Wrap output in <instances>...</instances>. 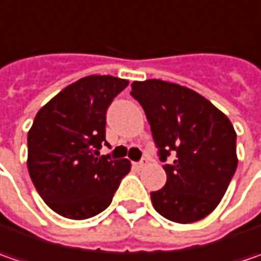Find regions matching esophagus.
Segmentation results:
<instances>
[{
	"instance_id": "esophagus-1",
	"label": "esophagus",
	"mask_w": 261,
	"mask_h": 261,
	"mask_svg": "<svg viewBox=\"0 0 261 261\" xmlns=\"http://www.w3.org/2000/svg\"><path fill=\"white\" fill-rule=\"evenodd\" d=\"M146 163H148V161H146L145 158H142L141 161H138V163H135V167H138V168H142V167L146 166Z\"/></svg>"
}]
</instances>
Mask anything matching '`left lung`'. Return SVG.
<instances>
[{"mask_svg": "<svg viewBox=\"0 0 261 261\" xmlns=\"http://www.w3.org/2000/svg\"><path fill=\"white\" fill-rule=\"evenodd\" d=\"M130 95L145 112L160 161L167 163L166 186L151 192L154 209L178 224L203 219L236 174L234 126L205 97L178 84L135 81Z\"/></svg>", "mask_w": 261, "mask_h": 261, "instance_id": "8db88e82", "label": "left lung"}]
</instances>
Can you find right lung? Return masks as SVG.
I'll return each instance as SVG.
<instances>
[{"label": "right lung", "instance_id": "1", "mask_svg": "<svg viewBox=\"0 0 261 261\" xmlns=\"http://www.w3.org/2000/svg\"><path fill=\"white\" fill-rule=\"evenodd\" d=\"M129 81L90 75L64 88L35 117L27 135V168L37 193L52 211L87 219L112 203L127 160L100 155L106 141V113Z\"/></svg>", "mask_w": 261, "mask_h": 261}]
</instances>
